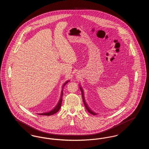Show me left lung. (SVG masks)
<instances>
[{
    "label": "left lung",
    "instance_id": "8db88e82",
    "mask_svg": "<svg viewBox=\"0 0 149 149\" xmlns=\"http://www.w3.org/2000/svg\"><path fill=\"white\" fill-rule=\"evenodd\" d=\"M79 88H80V91H81V93H82V97H83V102H84V106L85 107V108L86 109V110L88 111V112H89V113H90L91 114H92L93 115H96L97 113H95L94 112H93V111L91 110V109L88 106V105H87V104L86 103V102H85V100H84V94H83V88H81V86L80 85L79 86Z\"/></svg>",
    "mask_w": 149,
    "mask_h": 149
}]
</instances>
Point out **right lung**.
Instances as JSON below:
<instances>
[{
    "instance_id": "right-lung-1",
    "label": "right lung",
    "mask_w": 149,
    "mask_h": 149,
    "mask_svg": "<svg viewBox=\"0 0 149 149\" xmlns=\"http://www.w3.org/2000/svg\"><path fill=\"white\" fill-rule=\"evenodd\" d=\"M69 81H70V80H67L64 84L62 86V90H61V97H60V99L59 100V102H58L57 104L56 107L53 109H52L51 111L49 112H45V113H39L38 114L40 115H45V116H51V115H52L56 113V112H57L60 108H61V103H62V100H63V89H64V86L65 85H66Z\"/></svg>"
}]
</instances>
